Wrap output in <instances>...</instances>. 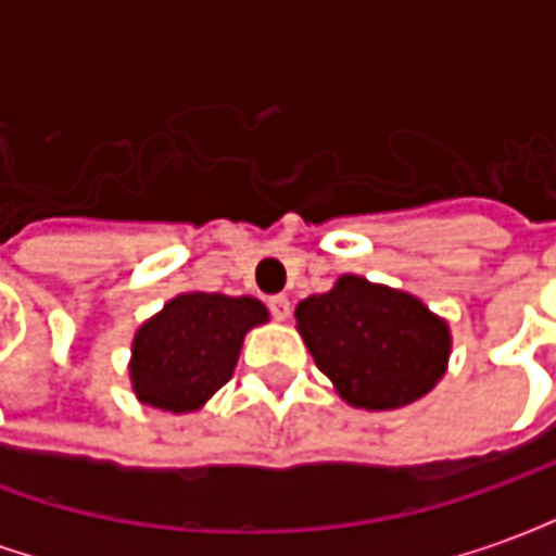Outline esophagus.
Returning a JSON list of instances; mask_svg holds the SVG:
<instances>
[{"mask_svg":"<svg viewBox=\"0 0 556 556\" xmlns=\"http://www.w3.org/2000/svg\"><path fill=\"white\" fill-rule=\"evenodd\" d=\"M267 306H270V315H274L277 321H286V318H289L291 303H289V298H286V294H277V298H270V301H267Z\"/></svg>","mask_w":556,"mask_h":556,"instance_id":"34e87169","label":"esophagus"}]
</instances>
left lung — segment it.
Returning a JSON list of instances; mask_svg holds the SVG:
<instances>
[{
    "label": "left lung",
    "instance_id": "obj_1",
    "mask_svg": "<svg viewBox=\"0 0 556 556\" xmlns=\"http://www.w3.org/2000/svg\"><path fill=\"white\" fill-rule=\"evenodd\" d=\"M294 318L315 366L354 408H405L446 372L450 327L408 291L345 274L298 303Z\"/></svg>",
    "mask_w": 556,
    "mask_h": 556
}]
</instances>
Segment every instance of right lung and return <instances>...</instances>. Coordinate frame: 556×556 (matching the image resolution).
<instances>
[{
    "label": "right lung",
    "mask_w": 556,
    "mask_h": 556,
    "mask_svg": "<svg viewBox=\"0 0 556 556\" xmlns=\"http://www.w3.org/2000/svg\"><path fill=\"white\" fill-rule=\"evenodd\" d=\"M255 298L187 291L139 327L130 349V384L142 405L199 410L235 372L243 337L265 325Z\"/></svg>",
    "instance_id": "1"
}]
</instances>
